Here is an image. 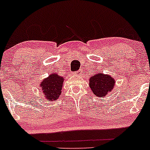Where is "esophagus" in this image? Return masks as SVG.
<instances>
[{
  "mask_svg": "<svg viewBox=\"0 0 150 150\" xmlns=\"http://www.w3.org/2000/svg\"><path fill=\"white\" fill-rule=\"evenodd\" d=\"M76 73H77V75H81V73H82V71H81V70H79V71H77V72H76Z\"/></svg>",
  "mask_w": 150,
  "mask_h": 150,
  "instance_id": "esophagus-1",
  "label": "esophagus"
}]
</instances>
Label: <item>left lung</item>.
I'll return each instance as SVG.
<instances>
[{
	"label": "left lung",
	"mask_w": 150,
	"mask_h": 150,
	"mask_svg": "<svg viewBox=\"0 0 150 150\" xmlns=\"http://www.w3.org/2000/svg\"><path fill=\"white\" fill-rule=\"evenodd\" d=\"M89 81L90 88L93 93L102 98L111 91L115 84V79L102 73H97L94 76H92Z\"/></svg>",
	"instance_id": "left-lung-1"
}]
</instances>
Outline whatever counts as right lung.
Masks as SVG:
<instances>
[{
    "label": "right lung",
    "mask_w": 150,
    "mask_h": 150,
    "mask_svg": "<svg viewBox=\"0 0 150 150\" xmlns=\"http://www.w3.org/2000/svg\"><path fill=\"white\" fill-rule=\"evenodd\" d=\"M63 77L52 73L40 84L41 90L48 101H55L59 97L63 85Z\"/></svg>",
    "instance_id": "1"
}]
</instances>
